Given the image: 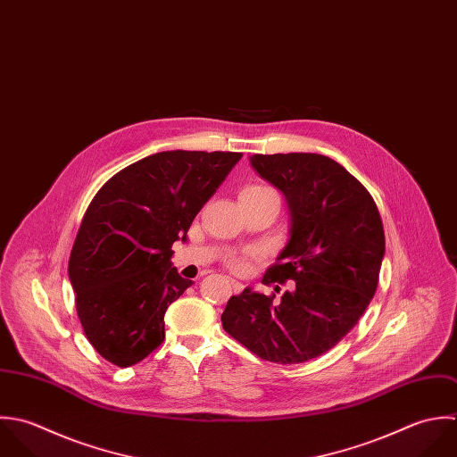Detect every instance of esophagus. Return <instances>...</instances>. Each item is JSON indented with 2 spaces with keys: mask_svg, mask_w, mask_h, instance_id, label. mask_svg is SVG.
Here are the masks:
<instances>
[{
  "mask_svg": "<svg viewBox=\"0 0 457 457\" xmlns=\"http://www.w3.org/2000/svg\"><path fill=\"white\" fill-rule=\"evenodd\" d=\"M227 282L230 284V287H232V291H234L236 295H239V293L243 291V284H241V282H237V280H234V278H228Z\"/></svg>",
  "mask_w": 457,
  "mask_h": 457,
  "instance_id": "1",
  "label": "esophagus"
}]
</instances>
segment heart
<instances>
[{"mask_svg":"<svg viewBox=\"0 0 457 457\" xmlns=\"http://www.w3.org/2000/svg\"><path fill=\"white\" fill-rule=\"evenodd\" d=\"M246 189H268V187H266V186H250V187H246ZM246 189H243V191H246ZM228 264H230L234 270H245L246 261H245V257L232 255V257L228 259Z\"/></svg>","mask_w":457,"mask_h":457,"instance_id":"b5f03b06","label":"heart"}]
</instances>
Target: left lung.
I'll return each instance as SVG.
<instances>
[{
	"label": "left lung",
	"instance_id": "left-lung-1",
	"mask_svg": "<svg viewBox=\"0 0 457 457\" xmlns=\"http://www.w3.org/2000/svg\"><path fill=\"white\" fill-rule=\"evenodd\" d=\"M253 170L289 207V241L264 286L291 282L277 302L246 287L221 313L225 331L259 358L291 365L335 347L370 303L385 255L379 211L365 186L320 154H255Z\"/></svg>",
	"mask_w": 457,
	"mask_h": 457
}]
</instances>
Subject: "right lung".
<instances>
[{"label": "right lung", "mask_w": 457, "mask_h": 457, "mask_svg": "<svg viewBox=\"0 0 457 457\" xmlns=\"http://www.w3.org/2000/svg\"><path fill=\"white\" fill-rule=\"evenodd\" d=\"M241 153L166 151L113 175L79 225L69 278L94 349L117 367L149 356L164 338V312L193 282L171 266L186 234Z\"/></svg>", "instance_id": "add662e5"}]
</instances>
